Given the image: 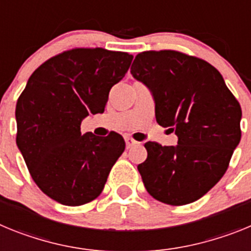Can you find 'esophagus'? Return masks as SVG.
<instances>
[{"label":"esophagus","mask_w":251,"mask_h":251,"mask_svg":"<svg viewBox=\"0 0 251 251\" xmlns=\"http://www.w3.org/2000/svg\"><path fill=\"white\" fill-rule=\"evenodd\" d=\"M124 139H126V146H127V148L133 147V146L138 143V142L134 141V139H133L132 137H126V138H124Z\"/></svg>","instance_id":"obj_1"}]
</instances>
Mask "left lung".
<instances>
[{
    "label": "left lung",
    "mask_w": 251,
    "mask_h": 251,
    "mask_svg": "<svg viewBox=\"0 0 251 251\" xmlns=\"http://www.w3.org/2000/svg\"><path fill=\"white\" fill-rule=\"evenodd\" d=\"M130 73L152 90L157 123L178 137L177 146L145 145L138 171L146 190L172 206L199 200L225 175L240 142V104L217 69L179 51H143Z\"/></svg>",
    "instance_id": "obj_1"
}]
</instances>
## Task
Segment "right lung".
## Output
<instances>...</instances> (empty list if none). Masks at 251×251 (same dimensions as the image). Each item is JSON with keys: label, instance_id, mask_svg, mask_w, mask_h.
I'll use <instances>...</instances> for the list:
<instances>
[{"label": "right lung", "instance_id": "right-lung-1", "mask_svg": "<svg viewBox=\"0 0 251 251\" xmlns=\"http://www.w3.org/2000/svg\"><path fill=\"white\" fill-rule=\"evenodd\" d=\"M133 56L101 48H76L32 73L16 104V143L31 177L50 199L80 206L99 196L126 148L121 134H81L92 113H103L109 92Z\"/></svg>", "mask_w": 251, "mask_h": 251}]
</instances>
